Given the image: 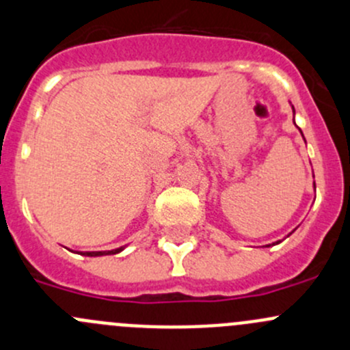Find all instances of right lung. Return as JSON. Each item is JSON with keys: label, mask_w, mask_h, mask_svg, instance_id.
Instances as JSON below:
<instances>
[{"label": "right lung", "mask_w": 350, "mask_h": 350, "mask_svg": "<svg viewBox=\"0 0 350 350\" xmlns=\"http://www.w3.org/2000/svg\"><path fill=\"white\" fill-rule=\"evenodd\" d=\"M120 250H123V247L115 250H100V252H84V256H90V257H96V256H107V254H118Z\"/></svg>", "instance_id": "1"}]
</instances>
